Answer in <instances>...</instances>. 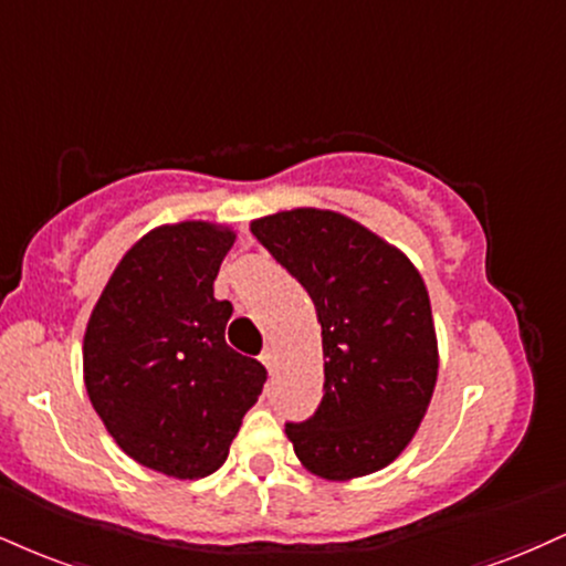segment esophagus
I'll use <instances>...</instances> for the list:
<instances>
[{
  "label": "esophagus",
  "instance_id": "obj_1",
  "mask_svg": "<svg viewBox=\"0 0 566 566\" xmlns=\"http://www.w3.org/2000/svg\"><path fill=\"white\" fill-rule=\"evenodd\" d=\"M261 360H263V366H265V369H269V371L276 369V353L271 350V348H265V350L261 353Z\"/></svg>",
  "mask_w": 566,
  "mask_h": 566
}]
</instances>
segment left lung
Instances as JSON below:
<instances>
[{"instance_id": "obj_1", "label": "left lung", "mask_w": 566, "mask_h": 566, "mask_svg": "<svg viewBox=\"0 0 566 566\" xmlns=\"http://www.w3.org/2000/svg\"><path fill=\"white\" fill-rule=\"evenodd\" d=\"M250 231L303 284L322 324L324 398L311 419L284 427L295 455L332 482L379 472L417 434L438 382L424 279L335 210H282Z\"/></svg>"}]
</instances>
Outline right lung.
<instances>
[{"instance_id":"right-lung-1","label":"right lung","mask_w":566,"mask_h":566,"mask_svg":"<svg viewBox=\"0 0 566 566\" xmlns=\"http://www.w3.org/2000/svg\"><path fill=\"white\" fill-rule=\"evenodd\" d=\"M229 227L166 223L115 265L84 335L94 411L136 464L176 480L213 474L263 390L261 360L227 345L229 301L213 282Z\"/></svg>"}]
</instances>
